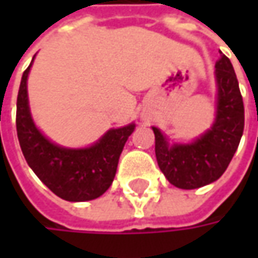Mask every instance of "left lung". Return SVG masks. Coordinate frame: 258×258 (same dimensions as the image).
<instances>
[{
    "label": "left lung",
    "instance_id": "8db88e82",
    "mask_svg": "<svg viewBox=\"0 0 258 258\" xmlns=\"http://www.w3.org/2000/svg\"><path fill=\"white\" fill-rule=\"evenodd\" d=\"M218 85L217 117L213 127L191 145L169 146L159 129L155 134L156 161L169 182L195 189L217 181L231 162L244 131V103L233 64L227 55L215 63Z\"/></svg>",
    "mask_w": 258,
    "mask_h": 258
}]
</instances>
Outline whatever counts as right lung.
Instances as JSON below:
<instances>
[{"label":"right lung","instance_id":"obj_1","mask_svg":"<svg viewBox=\"0 0 258 258\" xmlns=\"http://www.w3.org/2000/svg\"><path fill=\"white\" fill-rule=\"evenodd\" d=\"M33 64V61H31ZM27 67L17 97V135L27 164L45 186L66 201H90L112 185L119 156L135 124L112 129L90 148L66 149L51 144L35 127L28 109Z\"/></svg>","mask_w":258,"mask_h":258}]
</instances>
